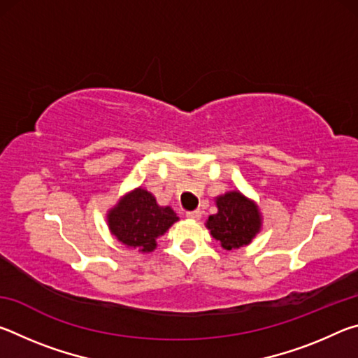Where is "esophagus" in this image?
<instances>
[{
    "instance_id": "1",
    "label": "esophagus",
    "mask_w": 358,
    "mask_h": 358,
    "mask_svg": "<svg viewBox=\"0 0 358 358\" xmlns=\"http://www.w3.org/2000/svg\"><path fill=\"white\" fill-rule=\"evenodd\" d=\"M201 216H202V213H201V211H199V210L187 211V213H186V217H187V220H192V221L201 220Z\"/></svg>"
}]
</instances>
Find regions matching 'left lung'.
I'll use <instances>...</instances> for the list:
<instances>
[{"label": "left lung", "instance_id": "obj_1", "mask_svg": "<svg viewBox=\"0 0 358 358\" xmlns=\"http://www.w3.org/2000/svg\"><path fill=\"white\" fill-rule=\"evenodd\" d=\"M217 213L210 216L207 227L224 250L245 246L260 229L257 207L240 192H227L217 197Z\"/></svg>", "mask_w": 358, "mask_h": 358}]
</instances>
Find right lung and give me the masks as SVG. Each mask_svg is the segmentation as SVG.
I'll return each instance as SVG.
<instances>
[{
  "instance_id": "add662e5",
  "label": "right lung",
  "mask_w": 358,
  "mask_h": 358,
  "mask_svg": "<svg viewBox=\"0 0 358 358\" xmlns=\"http://www.w3.org/2000/svg\"><path fill=\"white\" fill-rule=\"evenodd\" d=\"M178 216L171 207H159L148 191L136 189L108 213V226L121 243L138 251L150 252L156 248V238L166 232Z\"/></svg>"
}]
</instances>
